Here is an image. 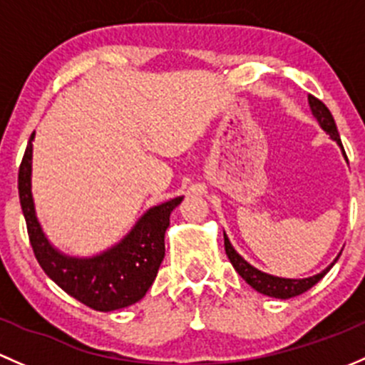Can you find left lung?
<instances>
[{"instance_id": "left-lung-1", "label": "left lung", "mask_w": 365, "mask_h": 365, "mask_svg": "<svg viewBox=\"0 0 365 365\" xmlns=\"http://www.w3.org/2000/svg\"><path fill=\"white\" fill-rule=\"evenodd\" d=\"M309 105H311V110H313L314 118L318 119V123H320L323 130L327 131V135H330V138H334V140L341 145V149H343V153H344L343 142H341L336 121H334L332 114H330V110L327 108V105L313 95H309ZM344 158L348 160L346 153H344ZM225 251H227L228 260H230V264L234 265V269L237 270L239 276L242 277V279L246 281L251 288H255V290L260 292V294H264V295L276 297V299H290V297H297V295L304 294V292L309 290L311 287H314V284H317L318 281H320L322 277L329 272L330 267L334 265L332 264L330 267H327L323 272L317 274V276H313V277H306V279H284V277H276V276H270V274L260 272L258 269L251 267L242 257H239L237 251L232 247L230 240H228L227 235H225Z\"/></svg>"}]
</instances>
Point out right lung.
<instances>
[{
	"label": "right lung",
	"instance_id": "add662e5",
	"mask_svg": "<svg viewBox=\"0 0 365 365\" xmlns=\"http://www.w3.org/2000/svg\"><path fill=\"white\" fill-rule=\"evenodd\" d=\"M19 167V200L33 253L43 272L66 294L96 311H114L138 302L151 288L165 257L170 212L182 197L149 209L118 246L95 258H70L45 239L31 197V140Z\"/></svg>",
	"mask_w": 365,
	"mask_h": 365
}]
</instances>
